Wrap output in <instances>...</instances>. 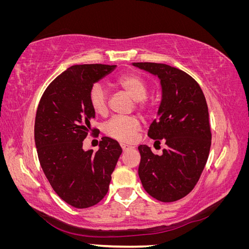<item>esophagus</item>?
<instances>
[{"mask_svg": "<svg viewBox=\"0 0 249 249\" xmlns=\"http://www.w3.org/2000/svg\"><path fill=\"white\" fill-rule=\"evenodd\" d=\"M120 146H122V148H123L124 152H125V150H129V149H132V148H134V147H133V146H131V145L124 144V143H122V144H120Z\"/></svg>", "mask_w": 249, "mask_h": 249, "instance_id": "34e87169", "label": "esophagus"}]
</instances>
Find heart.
I'll list each match as a JSON object with an SVG mask.
<instances>
[{
  "label": "heart",
  "instance_id": "obj_1",
  "mask_svg": "<svg viewBox=\"0 0 249 249\" xmlns=\"http://www.w3.org/2000/svg\"><path fill=\"white\" fill-rule=\"evenodd\" d=\"M116 85L129 94L140 111H146L148 104L145 100L147 95V84L145 80L137 73L130 72L119 77L116 81ZM88 99L90 106L96 114H104L108 107V92L100 83L92 85L89 90ZM140 129V123L135 117L115 116L111 118L105 124L104 131L109 137L119 141L130 142L135 138V135Z\"/></svg>",
  "mask_w": 249,
  "mask_h": 249
}]
</instances>
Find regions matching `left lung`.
Instances as JSON below:
<instances>
[{"mask_svg": "<svg viewBox=\"0 0 249 249\" xmlns=\"http://www.w3.org/2000/svg\"><path fill=\"white\" fill-rule=\"evenodd\" d=\"M132 65L160 80L161 102L148 136L167 145L161 156L139 145L138 175L154 198L176 201L191 192L208 160L212 136L206 97L197 82L176 67L152 62Z\"/></svg>", "mask_w": 249, "mask_h": 249, "instance_id": "left-lung-1", "label": "left lung"}]
</instances>
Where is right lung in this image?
Masks as SVG:
<instances>
[{
	"label": "right lung",
	"instance_id": "1",
	"mask_svg": "<svg viewBox=\"0 0 249 249\" xmlns=\"http://www.w3.org/2000/svg\"><path fill=\"white\" fill-rule=\"evenodd\" d=\"M116 65H72L44 91L35 118V144L41 168L54 191L69 205L85 209L107 194L123 149L103 137L99 150H84L83 141L91 131L95 112L89 90Z\"/></svg>",
	"mask_w": 249,
	"mask_h": 249
}]
</instances>
